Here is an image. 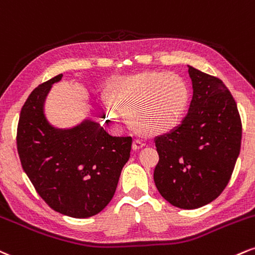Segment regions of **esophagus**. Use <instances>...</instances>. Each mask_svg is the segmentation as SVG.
Here are the masks:
<instances>
[{"instance_id":"obj_1","label":"esophagus","mask_w":255,"mask_h":255,"mask_svg":"<svg viewBox=\"0 0 255 255\" xmlns=\"http://www.w3.org/2000/svg\"><path fill=\"white\" fill-rule=\"evenodd\" d=\"M145 145V140L144 139H140V138H134L133 143H132V148L133 150H137V149L143 148Z\"/></svg>"}]
</instances>
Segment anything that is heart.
Returning a JSON list of instances; mask_svg holds the SVG:
<instances>
[{
    "label": "heart",
    "instance_id": "1",
    "mask_svg": "<svg viewBox=\"0 0 255 255\" xmlns=\"http://www.w3.org/2000/svg\"><path fill=\"white\" fill-rule=\"evenodd\" d=\"M116 104L128 110L131 124L145 133H163L180 122L188 103V89L181 77L172 73L145 71L131 76L115 93ZM109 117L123 115L109 107Z\"/></svg>",
    "mask_w": 255,
    "mask_h": 255
}]
</instances>
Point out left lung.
<instances>
[{
    "label": "left lung",
    "instance_id": "8db88e82",
    "mask_svg": "<svg viewBox=\"0 0 255 255\" xmlns=\"http://www.w3.org/2000/svg\"><path fill=\"white\" fill-rule=\"evenodd\" d=\"M193 97L181 124L155 138L158 192L180 209L215 200L232 178L241 149L242 123L232 93L216 76L188 67Z\"/></svg>",
    "mask_w": 255,
    "mask_h": 255
}]
</instances>
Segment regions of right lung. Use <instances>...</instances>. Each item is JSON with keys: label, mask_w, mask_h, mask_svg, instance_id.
I'll return each mask as SVG.
<instances>
[{"label": "right lung", "mask_w": 255, "mask_h": 255, "mask_svg": "<svg viewBox=\"0 0 255 255\" xmlns=\"http://www.w3.org/2000/svg\"><path fill=\"white\" fill-rule=\"evenodd\" d=\"M57 75L39 85L21 109L16 146L21 166L39 196L51 209L75 218L94 216L111 202L131 137H113L99 123L52 128L43 113L44 100Z\"/></svg>", "instance_id": "right-lung-1"}]
</instances>
